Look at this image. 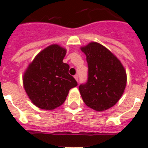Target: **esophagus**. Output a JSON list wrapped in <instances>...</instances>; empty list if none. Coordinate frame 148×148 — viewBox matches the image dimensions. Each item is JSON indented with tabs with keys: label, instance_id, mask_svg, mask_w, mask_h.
I'll return each instance as SVG.
<instances>
[{
	"label": "esophagus",
	"instance_id": "obj_1",
	"mask_svg": "<svg viewBox=\"0 0 148 148\" xmlns=\"http://www.w3.org/2000/svg\"><path fill=\"white\" fill-rule=\"evenodd\" d=\"M74 78H75V80H76L77 82H78V75H74Z\"/></svg>",
	"mask_w": 148,
	"mask_h": 148
}]
</instances>
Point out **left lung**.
Masks as SVG:
<instances>
[{"label": "left lung", "mask_w": 148, "mask_h": 148, "mask_svg": "<svg viewBox=\"0 0 148 148\" xmlns=\"http://www.w3.org/2000/svg\"><path fill=\"white\" fill-rule=\"evenodd\" d=\"M87 56L88 78L79 86L84 102L104 111L118 102L125 91L127 75L121 61L104 46L91 42L81 48Z\"/></svg>", "instance_id": "obj_1"}]
</instances>
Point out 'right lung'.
I'll return each instance as SVG.
<instances>
[{
	"label": "right lung",
	"mask_w": 148,
	"mask_h": 148,
	"mask_svg": "<svg viewBox=\"0 0 148 148\" xmlns=\"http://www.w3.org/2000/svg\"><path fill=\"white\" fill-rule=\"evenodd\" d=\"M66 50L53 44L38 53L23 74V87L38 108L53 110L61 106L69 90L78 85L69 74L70 66L63 62Z\"/></svg>",
	"instance_id": "right-lung-1"
}]
</instances>
